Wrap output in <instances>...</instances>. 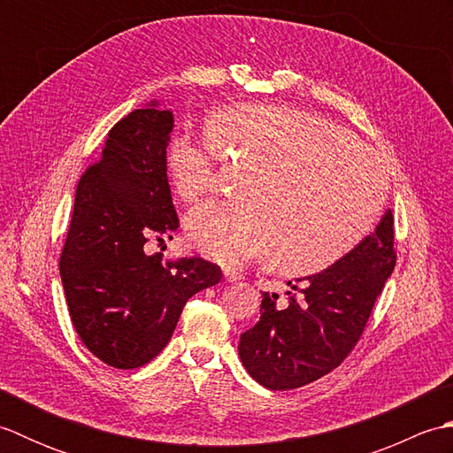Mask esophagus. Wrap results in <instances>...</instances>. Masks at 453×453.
Instances as JSON below:
<instances>
[{
  "instance_id": "obj_1",
  "label": "esophagus",
  "mask_w": 453,
  "mask_h": 453,
  "mask_svg": "<svg viewBox=\"0 0 453 453\" xmlns=\"http://www.w3.org/2000/svg\"><path fill=\"white\" fill-rule=\"evenodd\" d=\"M224 278L227 282H239L243 278V274L242 273H237L235 268H229V266H226L224 268Z\"/></svg>"
}]
</instances>
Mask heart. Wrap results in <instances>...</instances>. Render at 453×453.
<instances>
[{"label": "heart", "instance_id": "heart-1", "mask_svg": "<svg viewBox=\"0 0 453 453\" xmlns=\"http://www.w3.org/2000/svg\"><path fill=\"white\" fill-rule=\"evenodd\" d=\"M218 153L247 167L239 198L190 211L187 232L219 263L271 257L280 274H317L352 253L386 206L383 161L321 114L243 103L211 112L206 136L175 132L165 169L182 202L214 190Z\"/></svg>", "mask_w": 453, "mask_h": 453}]
</instances>
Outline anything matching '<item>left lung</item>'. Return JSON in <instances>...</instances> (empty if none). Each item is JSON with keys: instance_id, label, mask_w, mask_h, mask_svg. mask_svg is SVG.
<instances>
[{"instance_id": "8db88e82", "label": "left lung", "mask_w": 453, "mask_h": 453, "mask_svg": "<svg viewBox=\"0 0 453 453\" xmlns=\"http://www.w3.org/2000/svg\"><path fill=\"white\" fill-rule=\"evenodd\" d=\"M391 210L352 253L297 284L286 297L263 292L261 319L239 339L245 370L284 391L334 370L360 341L373 303L395 268Z\"/></svg>"}]
</instances>
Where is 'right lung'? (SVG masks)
Returning a JSON list of instances; mask_svg holds the SVG:
<instances>
[{
    "mask_svg": "<svg viewBox=\"0 0 453 453\" xmlns=\"http://www.w3.org/2000/svg\"><path fill=\"white\" fill-rule=\"evenodd\" d=\"M171 130L173 112L156 101L114 124L78 182L60 257L75 331L119 370L156 358L188 297L221 280V268L204 258L153 253L179 227L165 169Z\"/></svg>",
    "mask_w": 453,
    "mask_h": 453,
    "instance_id": "add662e5",
    "label": "right lung"
}]
</instances>
